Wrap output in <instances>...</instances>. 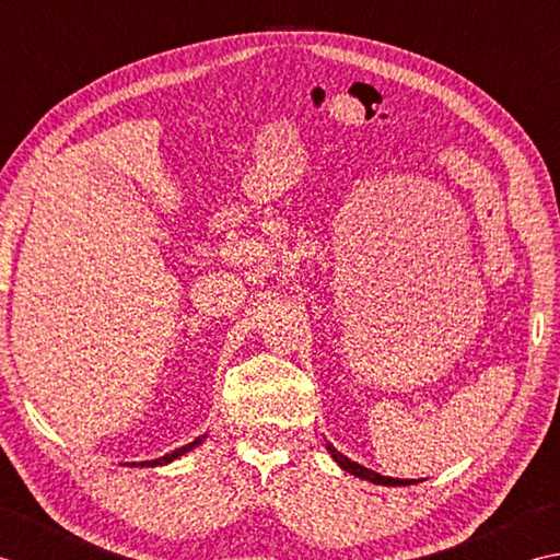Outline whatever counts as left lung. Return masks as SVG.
I'll return each mask as SVG.
<instances>
[{
	"label": "left lung",
	"instance_id": "1",
	"mask_svg": "<svg viewBox=\"0 0 560 560\" xmlns=\"http://www.w3.org/2000/svg\"><path fill=\"white\" fill-rule=\"evenodd\" d=\"M326 450H328V454H330V456H334V462L340 466V469L348 471V474H352V476L362 478V481H370V483H376V486H413V483H418L416 478H413V481H410V478H392V476H382V474H376V471L368 469V466H362V464H358V462H350L348 456H346V454H340V452H338L330 442H326Z\"/></svg>",
	"mask_w": 560,
	"mask_h": 560
}]
</instances>
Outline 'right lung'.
<instances>
[{
	"instance_id": "add662e5",
	"label": "right lung",
	"mask_w": 560,
	"mask_h": 560,
	"mask_svg": "<svg viewBox=\"0 0 560 560\" xmlns=\"http://www.w3.org/2000/svg\"><path fill=\"white\" fill-rule=\"evenodd\" d=\"M205 438L208 435H200V438H196L192 442H188V444H184V447H178V450H174L171 454H164V456H159V459H152V462H140V464H130V466H166V464H171L174 459H180V456L184 454H188L190 450H196L198 444H202L205 442Z\"/></svg>"
}]
</instances>
